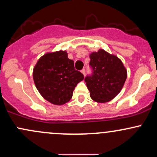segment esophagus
Listing matches in <instances>:
<instances>
[{"label":"esophagus","instance_id":"obj_1","mask_svg":"<svg viewBox=\"0 0 157 157\" xmlns=\"http://www.w3.org/2000/svg\"><path fill=\"white\" fill-rule=\"evenodd\" d=\"M81 73H82V75H83L84 76H85V75H86V70H85V69H82V70L81 71Z\"/></svg>","mask_w":157,"mask_h":157}]
</instances>
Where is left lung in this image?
I'll return each instance as SVG.
<instances>
[{
  "mask_svg": "<svg viewBox=\"0 0 157 157\" xmlns=\"http://www.w3.org/2000/svg\"><path fill=\"white\" fill-rule=\"evenodd\" d=\"M93 75L86 77L85 82L93 101L106 103L121 91L126 81V68L119 58L104 49L89 54Z\"/></svg>",
  "mask_w": 157,
  "mask_h": 157,
  "instance_id": "obj_1",
  "label": "left lung"
}]
</instances>
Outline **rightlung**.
Instances as JSON below:
<instances>
[{
  "label": "right lung",
  "instance_id": "add662e5",
  "mask_svg": "<svg viewBox=\"0 0 157 157\" xmlns=\"http://www.w3.org/2000/svg\"><path fill=\"white\" fill-rule=\"evenodd\" d=\"M36 87L43 98L54 105H63L71 99L75 88L84 79L75 69V63L68 58L66 51L44 53L33 71Z\"/></svg>",
  "mask_w": 157,
  "mask_h": 157
}]
</instances>
